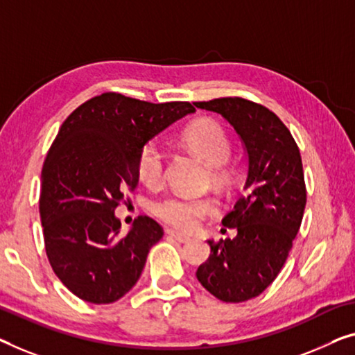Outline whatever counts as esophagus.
<instances>
[{"instance_id":"obj_1","label":"esophagus","mask_w":355,"mask_h":355,"mask_svg":"<svg viewBox=\"0 0 355 355\" xmlns=\"http://www.w3.org/2000/svg\"><path fill=\"white\" fill-rule=\"evenodd\" d=\"M167 234H168V236H172L173 239H175L177 242H180V244H187V242L191 241V237L187 236V234H182V232H178V231H172V230H168V231H167Z\"/></svg>"}]
</instances>
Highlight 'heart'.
<instances>
[{
    "instance_id": "1",
    "label": "heart",
    "mask_w": 355,
    "mask_h": 355,
    "mask_svg": "<svg viewBox=\"0 0 355 355\" xmlns=\"http://www.w3.org/2000/svg\"><path fill=\"white\" fill-rule=\"evenodd\" d=\"M182 144L211 168V178L225 182L226 172L220 166L230 159L231 144L223 127L210 119L196 121L182 134ZM137 173L146 187H156L164 175V153L155 141L140 148ZM153 214L164 223L180 230H194L205 216L216 214V204L210 198H187L172 194L153 204Z\"/></svg>"
}]
</instances>
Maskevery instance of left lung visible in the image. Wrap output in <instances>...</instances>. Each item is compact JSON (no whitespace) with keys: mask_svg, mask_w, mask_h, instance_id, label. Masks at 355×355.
Here are the masks:
<instances>
[{"mask_svg":"<svg viewBox=\"0 0 355 355\" xmlns=\"http://www.w3.org/2000/svg\"><path fill=\"white\" fill-rule=\"evenodd\" d=\"M194 105L223 116L247 153L244 194L221 221L237 236L207 241L210 257L196 272L218 300L242 303L264 292L287 261L306 207L303 162L290 130L263 105L241 97Z\"/></svg>","mask_w":355,"mask_h":355,"instance_id":"8db88e82","label":"left lung"}]
</instances>
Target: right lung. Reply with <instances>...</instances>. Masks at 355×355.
<instances>
[{"mask_svg": "<svg viewBox=\"0 0 355 355\" xmlns=\"http://www.w3.org/2000/svg\"><path fill=\"white\" fill-rule=\"evenodd\" d=\"M194 111L107 92L62 124L42 166L40 216L51 266L78 298L114 303L140 279L164 231L141 215L121 234L114 209L139 184L140 148Z\"/></svg>", "mask_w": 355, "mask_h": 355, "instance_id": "1", "label": "right lung"}]
</instances>
